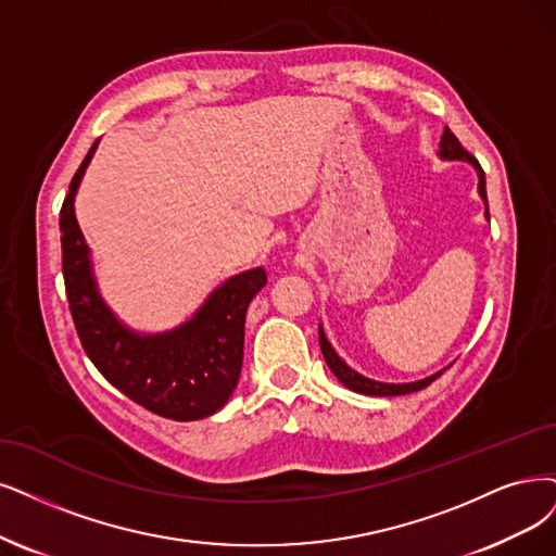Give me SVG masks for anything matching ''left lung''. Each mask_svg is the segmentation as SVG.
<instances>
[{
  "instance_id": "obj_1",
  "label": "left lung",
  "mask_w": 556,
  "mask_h": 556,
  "mask_svg": "<svg viewBox=\"0 0 556 556\" xmlns=\"http://www.w3.org/2000/svg\"><path fill=\"white\" fill-rule=\"evenodd\" d=\"M440 160H460V162H469L471 167L477 169V176H479V197L483 199L485 203V219L490 222V215H488V197H485V174L481 169V164L471 157L463 147L460 141L456 139V135L451 132L448 128H444V135H442V141H440V151H438ZM318 339H320V351H323V357L327 362V366H330V371L337 376V380L351 389V392H357V394H364V396H403V394H413V392H419V389L428 387L430 382H433L435 378L442 376V371H446V368H442V371L428 376L424 380H415V382H380V380H371L366 378L362 374H357L355 368L348 366L332 348V343L327 341L325 337V330L323 325H318Z\"/></svg>"
}]
</instances>
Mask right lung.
I'll return each mask as SVG.
<instances>
[{
    "label": "right lung",
    "mask_w": 556,
    "mask_h": 556,
    "mask_svg": "<svg viewBox=\"0 0 556 556\" xmlns=\"http://www.w3.org/2000/svg\"><path fill=\"white\" fill-rule=\"evenodd\" d=\"M98 139L71 180L61 205V265L81 348L118 392L174 421L215 415L231 399L242 368L244 314L267 283L263 267L224 279L199 309L172 330L137 332L102 300L91 250L75 217V194Z\"/></svg>",
    "instance_id": "add662e5"
}]
</instances>
